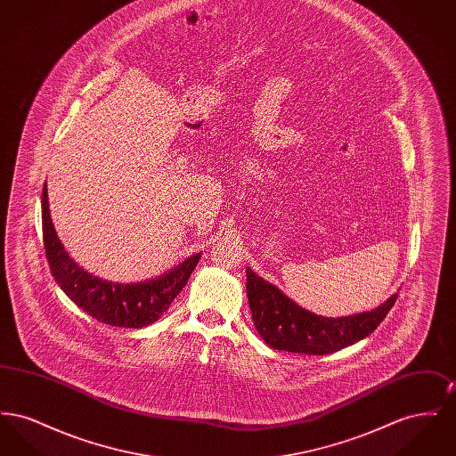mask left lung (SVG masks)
Here are the masks:
<instances>
[{
    "instance_id": "left-lung-1",
    "label": "left lung",
    "mask_w": 456,
    "mask_h": 456,
    "mask_svg": "<svg viewBox=\"0 0 456 456\" xmlns=\"http://www.w3.org/2000/svg\"><path fill=\"white\" fill-rule=\"evenodd\" d=\"M248 299L261 338L277 350L323 355L352 346L387 318L398 294L379 307L346 318H325L290 301L275 285L246 268Z\"/></svg>"
}]
</instances>
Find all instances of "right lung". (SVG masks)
Listing matches in <instances>:
<instances>
[{"label":"right lung","mask_w":456,"mask_h":456,"mask_svg":"<svg viewBox=\"0 0 456 456\" xmlns=\"http://www.w3.org/2000/svg\"><path fill=\"white\" fill-rule=\"evenodd\" d=\"M43 240L54 281L66 296L97 322L121 328H143L157 322L183 290L195 270L200 253L183 261L173 272L142 283H114L94 277L78 266L58 239L43 190Z\"/></svg>","instance_id":"right-lung-1"}]
</instances>
